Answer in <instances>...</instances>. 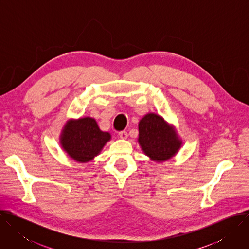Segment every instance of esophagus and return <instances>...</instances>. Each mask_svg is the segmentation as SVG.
Masks as SVG:
<instances>
[{"label": "esophagus", "mask_w": 249, "mask_h": 249, "mask_svg": "<svg viewBox=\"0 0 249 249\" xmlns=\"http://www.w3.org/2000/svg\"><path fill=\"white\" fill-rule=\"evenodd\" d=\"M119 137L121 138V139H127L128 138V133H127V131H121V132H119Z\"/></svg>", "instance_id": "34e87169"}]
</instances>
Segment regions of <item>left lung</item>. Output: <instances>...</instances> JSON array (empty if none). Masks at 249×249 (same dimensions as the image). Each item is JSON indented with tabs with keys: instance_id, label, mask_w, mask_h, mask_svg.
Segmentation results:
<instances>
[{
	"instance_id": "obj_1",
	"label": "left lung",
	"mask_w": 249,
	"mask_h": 249,
	"mask_svg": "<svg viewBox=\"0 0 249 249\" xmlns=\"http://www.w3.org/2000/svg\"><path fill=\"white\" fill-rule=\"evenodd\" d=\"M139 143L152 160L163 161L174 156L180 148L175 132L157 114H148L139 123Z\"/></svg>"
}]
</instances>
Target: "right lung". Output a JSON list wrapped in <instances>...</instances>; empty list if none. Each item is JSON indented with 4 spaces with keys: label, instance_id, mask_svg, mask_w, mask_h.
<instances>
[{
    "label": "right lung",
    "instance_id": "1",
    "mask_svg": "<svg viewBox=\"0 0 249 249\" xmlns=\"http://www.w3.org/2000/svg\"><path fill=\"white\" fill-rule=\"evenodd\" d=\"M109 140V133L102 132L94 119L87 117L66 124L61 144L71 158L86 162L98 155Z\"/></svg>",
    "mask_w": 249,
    "mask_h": 249
}]
</instances>
